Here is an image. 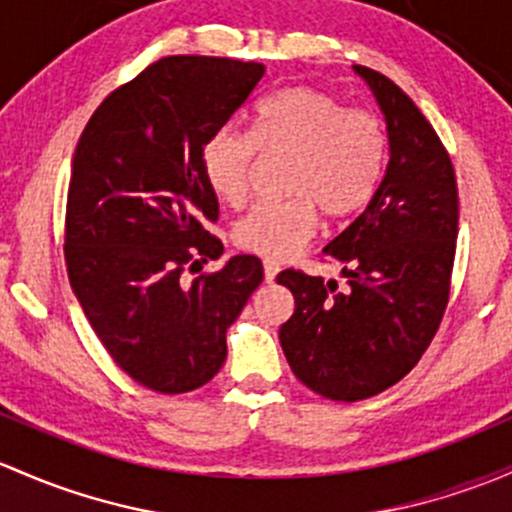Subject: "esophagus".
<instances>
[{
	"instance_id": "34e87169",
	"label": "esophagus",
	"mask_w": 512,
	"mask_h": 512,
	"mask_svg": "<svg viewBox=\"0 0 512 512\" xmlns=\"http://www.w3.org/2000/svg\"><path fill=\"white\" fill-rule=\"evenodd\" d=\"M279 274V265L272 260H265V282H274V277Z\"/></svg>"
}]
</instances>
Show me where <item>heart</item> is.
I'll return each instance as SVG.
<instances>
[{
    "instance_id": "1",
    "label": "heart",
    "mask_w": 512,
    "mask_h": 512,
    "mask_svg": "<svg viewBox=\"0 0 512 512\" xmlns=\"http://www.w3.org/2000/svg\"><path fill=\"white\" fill-rule=\"evenodd\" d=\"M257 149L289 152L287 201H262L235 223V245L284 260L316 233L319 206L333 218L351 215L378 191L385 174L387 137L368 110H353L324 90L284 88L255 107L250 134L225 125L203 147V174L215 196L240 206L250 188Z\"/></svg>"
}]
</instances>
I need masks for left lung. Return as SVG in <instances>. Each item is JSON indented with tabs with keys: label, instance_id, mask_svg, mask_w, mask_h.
<instances>
[{
	"label": "left lung",
	"instance_id": "left-lung-1",
	"mask_svg": "<svg viewBox=\"0 0 512 512\" xmlns=\"http://www.w3.org/2000/svg\"><path fill=\"white\" fill-rule=\"evenodd\" d=\"M387 129L385 176L365 211L324 252L348 289L284 270L294 314L279 328L292 373L328 400L355 402L395 385L432 343L459 235L454 166L427 117L383 73L353 66Z\"/></svg>",
	"mask_w": 512,
	"mask_h": 512
}]
</instances>
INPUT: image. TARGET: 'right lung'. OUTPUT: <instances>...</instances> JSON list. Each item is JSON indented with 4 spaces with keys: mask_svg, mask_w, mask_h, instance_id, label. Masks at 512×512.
Returning a JSON list of instances; mask_svg holds the SVG:
<instances>
[{
    "mask_svg": "<svg viewBox=\"0 0 512 512\" xmlns=\"http://www.w3.org/2000/svg\"><path fill=\"white\" fill-rule=\"evenodd\" d=\"M262 63L169 56L117 88L73 154L66 265L75 299L117 365L164 395L206 385L223 365L225 331L260 287L262 262L218 260L208 233L218 198L203 147L250 98Z\"/></svg>",
    "mask_w": 512,
    "mask_h": 512,
    "instance_id": "1",
    "label": "right lung"
}]
</instances>
